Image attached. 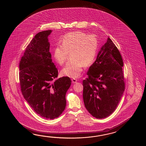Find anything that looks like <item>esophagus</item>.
I'll return each instance as SVG.
<instances>
[{
    "mask_svg": "<svg viewBox=\"0 0 146 146\" xmlns=\"http://www.w3.org/2000/svg\"><path fill=\"white\" fill-rule=\"evenodd\" d=\"M72 82L73 83V84H76V82H77V79H72Z\"/></svg>",
    "mask_w": 146,
    "mask_h": 146,
    "instance_id": "esophagus-1",
    "label": "esophagus"
}]
</instances>
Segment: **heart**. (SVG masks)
Returning <instances> with one entry per match:
<instances>
[{"label":"heart","mask_w":146,"mask_h":146,"mask_svg":"<svg viewBox=\"0 0 146 146\" xmlns=\"http://www.w3.org/2000/svg\"><path fill=\"white\" fill-rule=\"evenodd\" d=\"M61 41L62 44H58L54 48V58L63 65L70 53L71 60L62 69V74L72 78L79 77L84 66H89L95 60L99 47L97 37L77 31L66 34Z\"/></svg>","instance_id":"obj_1"}]
</instances>
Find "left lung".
<instances>
[{
    "label": "left lung",
    "instance_id": "8db88e82",
    "mask_svg": "<svg viewBox=\"0 0 146 146\" xmlns=\"http://www.w3.org/2000/svg\"><path fill=\"white\" fill-rule=\"evenodd\" d=\"M123 67L120 52L109 37L82 82L84 104L93 117L106 118L117 108L125 90Z\"/></svg>",
    "mask_w": 146,
    "mask_h": 146
}]
</instances>
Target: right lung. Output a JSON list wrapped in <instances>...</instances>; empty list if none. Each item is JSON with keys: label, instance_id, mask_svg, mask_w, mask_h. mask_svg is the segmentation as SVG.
Returning <instances> with one entry per match:
<instances>
[{"label": "right lung", "instance_id": "add662e5", "mask_svg": "<svg viewBox=\"0 0 146 146\" xmlns=\"http://www.w3.org/2000/svg\"><path fill=\"white\" fill-rule=\"evenodd\" d=\"M52 31L35 35L19 63L22 95L38 115L53 119L62 114L66 106V94L72 84L68 77L56 79L58 70L52 62L48 36Z\"/></svg>", "mask_w": 146, "mask_h": 146}]
</instances>
